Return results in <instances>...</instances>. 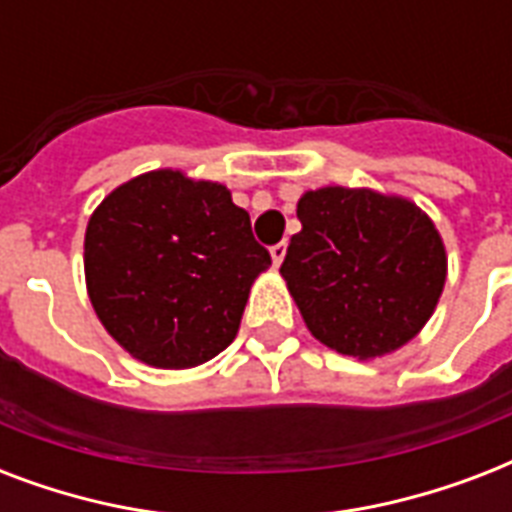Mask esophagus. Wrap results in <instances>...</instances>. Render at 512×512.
I'll list each match as a JSON object with an SVG mask.
<instances>
[{
	"mask_svg": "<svg viewBox=\"0 0 512 512\" xmlns=\"http://www.w3.org/2000/svg\"><path fill=\"white\" fill-rule=\"evenodd\" d=\"M284 255H287V241H279V244H273V247H271L273 265H281Z\"/></svg>",
	"mask_w": 512,
	"mask_h": 512,
	"instance_id": "1",
	"label": "esophagus"
}]
</instances>
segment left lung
Here are the masks:
<instances>
[{
  "label": "left lung",
  "instance_id": "8db88e82",
  "mask_svg": "<svg viewBox=\"0 0 512 512\" xmlns=\"http://www.w3.org/2000/svg\"><path fill=\"white\" fill-rule=\"evenodd\" d=\"M303 231L281 276L316 340L342 356L372 358L412 340L436 308L446 252L412 201L321 188L297 204Z\"/></svg>",
  "mask_w": 512,
  "mask_h": 512
}]
</instances>
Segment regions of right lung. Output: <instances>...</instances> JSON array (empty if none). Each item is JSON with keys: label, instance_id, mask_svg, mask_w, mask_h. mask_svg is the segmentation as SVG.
Masks as SVG:
<instances>
[{"label": "right lung", "instance_id": "obj_1", "mask_svg": "<svg viewBox=\"0 0 512 512\" xmlns=\"http://www.w3.org/2000/svg\"><path fill=\"white\" fill-rule=\"evenodd\" d=\"M271 265L228 188L159 170L119 185L84 236L92 308L119 345L162 369L217 356Z\"/></svg>", "mask_w": 512, "mask_h": 512}]
</instances>
